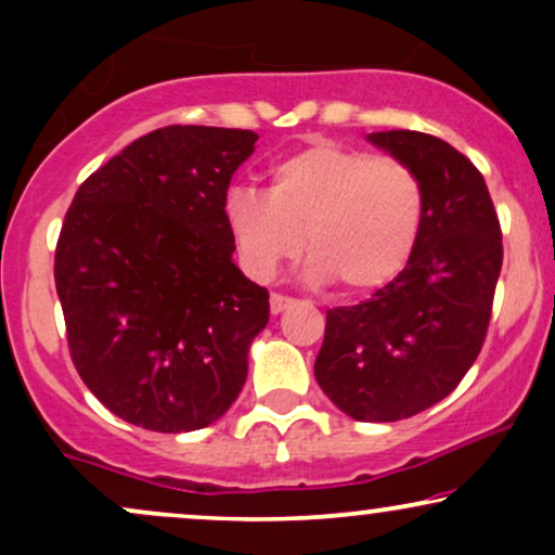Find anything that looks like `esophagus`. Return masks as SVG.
<instances>
[{
    "instance_id": "esophagus-1",
    "label": "esophagus",
    "mask_w": 555,
    "mask_h": 555,
    "mask_svg": "<svg viewBox=\"0 0 555 555\" xmlns=\"http://www.w3.org/2000/svg\"><path fill=\"white\" fill-rule=\"evenodd\" d=\"M292 305H295V299H292V297H284V295H271V313H273V315L284 313V310H289Z\"/></svg>"
}]
</instances>
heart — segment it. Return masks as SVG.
<instances>
[{
    "mask_svg": "<svg viewBox=\"0 0 555 555\" xmlns=\"http://www.w3.org/2000/svg\"><path fill=\"white\" fill-rule=\"evenodd\" d=\"M423 184L406 164L318 140L271 167L269 193L232 190L227 229L250 276L269 282L305 247V276L371 295L404 271L420 240Z\"/></svg>",
    "mask_w": 555,
    "mask_h": 555,
    "instance_id": "heart-1",
    "label": "heart"
}]
</instances>
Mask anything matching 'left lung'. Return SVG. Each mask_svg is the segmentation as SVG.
I'll use <instances>...</instances> for the list:
<instances>
[{"label": "left lung", "mask_w": 555, "mask_h": 555, "mask_svg": "<svg viewBox=\"0 0 555 555\" xmlns=\"http://www.w3.org/2000/svg\"><path fill=\"white\" fill-rule=\"evenodd\" d=\"M423 184L410 263L352 308L326 313L315 380L360 423H393L449 397L480 354L503 263L501 227L480 171L441 138L367 135Z\"/></svg>", "instance_id": "obj_1"}]
</instances>
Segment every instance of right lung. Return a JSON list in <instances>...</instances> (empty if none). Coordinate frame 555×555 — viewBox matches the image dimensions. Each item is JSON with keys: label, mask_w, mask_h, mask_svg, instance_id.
Here are the masks:
<instances>
[{"label": "right lung", "mask_w": 555, "mask_h": 555, "mask_svg": "<svg viewBox=\"0 0 555 555\" xmlns=\"http://www.w3.org/2000/svg\"><path fill=\"white\" fill-rule=\"evenodd\" d=\"M258 135L171 125L75 193L54 256L69 354L125 423L190 433L240 397L269 292L234 266L224 203Z\"/></svg>", "instance_id": "right-lung-1"}]
</instances>
